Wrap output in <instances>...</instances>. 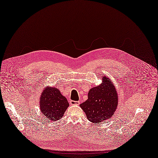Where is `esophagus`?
Masks as SVG:
<instances>
[{"instance_id": "obj_1", "label": "esophagus", "mask_w": 158, "mask_h": 158, "mask_svg": "<svg viewBox=\"0 0 158 158\" xmlns=\"http://www.w3.org/2000/svg\"><path fill=\"white\" fill-rule=\"evenodd\" d=\"M70 103L71 105H79L80 102L79 101H73V100H71L70 101Z\"/></svg>"}]
</instances>
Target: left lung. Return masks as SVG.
I'll return each instance as SVG.
<instances>
[{"label": "left lung", "mask_w": 158, "mask_h": 158, "mask_svg": "<svg viewBox=\"0 0 158 158\" xmlns=\"http://www.w3.org/2000/svg\"><path fill=\"white\" fill-rule=\"evenodd\" d=\"M102 79L101 84L91 88L88 99L80 105L87 119L96 125L110 118L118 104V95L112 82L106 76Z\"/></svg>", "instance_id": "1"}]
</instances>
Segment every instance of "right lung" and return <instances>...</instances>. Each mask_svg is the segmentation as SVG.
Wrapping results in <instances>:
<instances>
[{"instance_id":"obj_1","label":"right lung","mask_w":158,"mask_h":158,"mask_svg":"<svg viewBox=\"0 0 158 158\" xmlns=\"http://www.w3.org/2000/svg\"><path fill=\"white\" fill-rule=\"evenodd\" d=\"M40 109L42 114L50 121L60 119L69 106L66 98L59 89L45 87L40 98Z\"/></svg>"}]
</instances>
